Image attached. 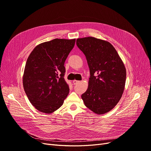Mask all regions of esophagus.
<instances>
[{
	"instance_id": "esophagus-1",
	"label": "esophagus",
	"mask_w": 151,
	"mask_h": 151,
	"mask_svg": "<svg viewBox=\"0 0 151 151\" xmlns=\"http://www.w3.org/2000/svg\"><path fill=\"white\" fill-rule=\"evenodd\" d=\"M80 81H78V80H73V84H77L78 83H80Z\"/></svg>"
}]
</instances>
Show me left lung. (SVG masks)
Returning <instances> with one entry per match:
<instances>
[{
  "label": "left lung",
  "instance_id": "obj_1",
  "mask_svg": "<svg viewBox=\"0 0 151 151\" xmlns=\"http://www.w3.org/2000/svg\"><path fill=\"white\" fill-rule=\"evenodd\" d=\"M76 45L85 55L90 70L89 86L81 95L84 105L95 113L111 110L123 93L126 70L113 46L89 37L76 40Z\"/></svg>",
  "mask_w": 151,
  "mask_h": 151
}]
</instances>
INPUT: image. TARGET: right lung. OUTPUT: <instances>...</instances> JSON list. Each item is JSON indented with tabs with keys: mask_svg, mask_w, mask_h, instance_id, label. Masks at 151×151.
<instances>
[{
	"mask_svg": "<svg viewBox=\"0 0 151 151\" xmlns=\"http://www.w3.org/2000/svg\"><path fill=\"white\" fill-rule=\"evenodd\" d=\"M75 40L55 38L38 45L29 55L23 86L30 102L40 111H55L67 97L70 89L64 79V63Z\"/></svg>",
	"mask_w": 151,
	"mask_h": 151,
	"instance_id": "right-lung-1",
	"label": "right lung"
}]
</instances>
